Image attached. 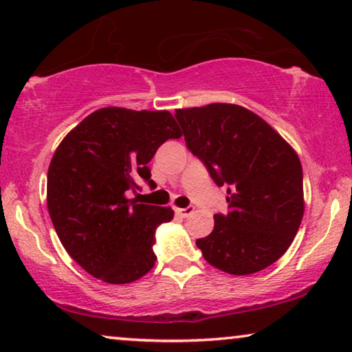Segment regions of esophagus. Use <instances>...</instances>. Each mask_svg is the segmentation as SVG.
Returning a JSON list of instances; mask_svg holds the SVG:
<instances>
[{
	"instance_id": "esophagus-1",
	"label": "esophagus",
	"mask_w": 352,
	"mask_h": 352,
	"mask_svg": "<svg viewBox=\"0 0 352 352\" xmlns=\"http://www.w3.org/2000/svg\"><path fill=\"white\" fill-rule=\"evenodd\" d=\"M175 212L178 213V214H180V217L182 218H188V217H191V214H192V212H194V207H186V208H177L175 210Z\"/></svg>"
}]
</instances>
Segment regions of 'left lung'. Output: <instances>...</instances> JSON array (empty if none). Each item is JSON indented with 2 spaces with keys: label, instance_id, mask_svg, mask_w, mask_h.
I'll list each match as a JSON object with an SVG mask.
<instances>
[{
  "label": "left lung",
  "instance_id": "1",
  "mask_svg": "<svg viewBox=\"0 0 352 352\" xmlns=\"http://www.w3.org/2000/svg\"><path fill=\"white\" fill-rule=\"evenodd\" d=\"M186 146L218 186H228L226 214L196 240L210 265L251 275L289 248L302 223L303 174L292 146L259 115L237 104L177 109Z\"/></svg>",
  "mask_w": 352,
  "mask_h": 352
}]
</instances>
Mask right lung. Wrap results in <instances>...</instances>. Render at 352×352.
Instances as JSON below:
<instances>
[{
    "label": "right lung",
    "mask_w": 352,
    "mask_h": 352,
    "mask_svg": "<svg viewBox=\"0 0 352 352\" xmlns=\"http://www.w3.org/2000/svg\"><path fill=\"white\" fill-rule=\"evenodd\" d=\"M182 138L167 110L104 107L61 140L47 174V207L60 242L83 270L110 285L153 269L155 230L170 207L129 199L150 180L148 162L167 139Z\"/></svg>",
    "instance_id": "obj_1"
}]
</instances>
